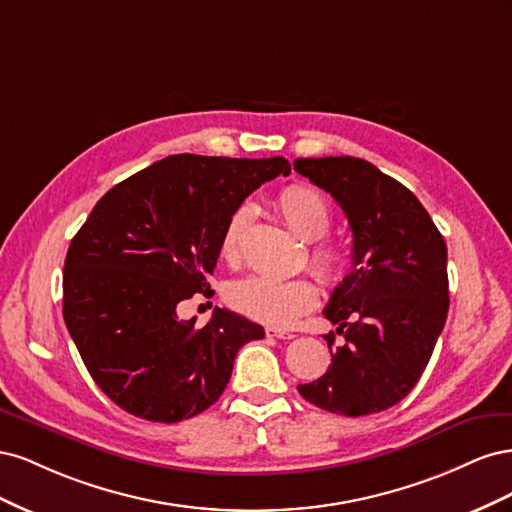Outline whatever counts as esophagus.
I'll list each match as a JSON object with an SVG mask.
<instances>
[{
  "instance_id": "1",
  "label": "esophagus",
  "mask_w": 512,
  "mask_h": 512,
  "mask_svg": "<svg viewBox=\"0 0 512 512\" xmlns=\"http://www.w3.org/2000/svg\"><path fill=\"white\" fill-rule=\"evenodd\" d=\"M265 333H267V337H277V339H292L294 337L292 331H284V329H277V327H267Z\"/></svg>"
}]
</instances>
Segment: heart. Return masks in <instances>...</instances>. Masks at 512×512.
Here are the masks:
<instances>
[{
	"mask_svg": "<svg viewBox=\"0 0 512 512\" xmlns=\"http://www.w3.org/2000/svg\"><path fill=\"white\" fill-rule=\"evenodd\" d=\"M277 211L284 222L305 241H312L309 250V265L322 282L339 284L348 271V256L342 247L324 241L333 215L327 200L307 185H288L275 200ZM252 220V207L241 205L230 213V218L220 237V256L230 267L241 262V241ZM230 303L241 314L254 320L288 327L299 316L309 312L318 301V288L307 277H292V280H273V277L252 275L232 284Z\"/></svg>",
	"mask_w": 512,
	"mask_h": 512,
	"instance_id": "1",
	"label": "heart"
}]
</instances>
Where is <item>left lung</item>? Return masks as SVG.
Listing matches in <instances>:
<instances>
[{"label": "left lung", "mask_w": 512, "mask_h": 512, "mask_svg": "<svg viewBox=\"0 0 512 512\" xmlns=\"http://www.w3.org/2000/svg\"><path fill=\"white\" fill-rule=\"evenodd\" d=\"M294 170L344 209L352 228V271L324 316L331 365L299 384L322 410L344 416L382 412L423 376L448 314L446 243L418 198L361 158H299Z\"/></svg>", "instance_id": "obj_1"}]
</instances>
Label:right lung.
Instances as JSON below:
<instances>
[{
	"instance_id": "1",
	"label": "right lung",
	"mask_w": 512,
	"mask_h": 512,
	"mask_svg": "<svg viewBox=\"0 0 512 512\" xmlns=\"http://www.w3.org/2000/svg\"><path fill=\"white\" fill-rule=\"evenodd\" d=\"M286 158L179 153L108 190L76 232L64 267V320L94 382L119 408L153 423L196 416L224 393L241 346L260 324L215 307L205 327L179 303L211 297L230 213Z\"/></svg>"
}]
</instances>
